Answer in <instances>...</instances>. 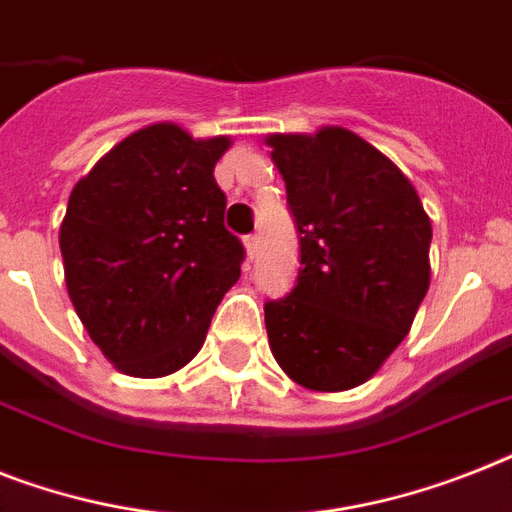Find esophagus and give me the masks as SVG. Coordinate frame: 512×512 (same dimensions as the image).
I'll return each mask as SVG.
<instances>
[{
    "mask_svg": "<svg viewBox=\"0 0 512 512\" xmlns=\"http://www.w3.org/2000/svg\"><path fill=\"white\" fill-rule=\"evenodd\" d=\"M244 249H247V257H249V260H252V257L257 255V236H255V234L244 236Z\"/></svg>",
    "mask_w": 512,
    "mask_h": 512,
    "instance_id": "esophagus-1",
    "label": "esophagus"
}]
</instances>
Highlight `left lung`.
I'll return each instance as SVG.
<instances>
[{
    "mask_svg": "<svg viewBox=\"0 0 512 512\" xmlns=\"http://www.w3.org/2000/svg\"><path fill=\"white\" fill-rule=\"evenodd\" d=\"M299 231L297 284L265 302L270 352L313 392L360 386L413 326L431 284V220L397 165L357 134L265 139Z\"/></svg>",
    "mask_w": 512,
    "mask_h": 512,
    "instance_id": "obj_1",
    "label": "left lung"
}]
</instances>
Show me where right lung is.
I'll list each match as a JSON object with an SVG mask.
<instances>
[{"label":"right lung","mask_w":512,"mask_h":512,"mask_svg":"<svg viewBox=\"0 0 512 512\" xmlns=\"http://www.w3.org/2000/svg\"><path fill=\"white\" fill-rule=\"evenodd\" d=\"M228 136L155 123L107 152L70 191L65 284L91 342L118 371L160 378L205 344L244 247L226 226L215 162Z\"/></svg>","instance_id":"right-lung-1"}]
</instances>
